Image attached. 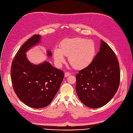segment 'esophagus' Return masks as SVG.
Masks as SVG:
<instances>
[{
	"label": "esophagus",
	"mask_w": 133,
	"mask_h": 133,
	"mask_svg": "<svg viewBox=\"0 0 133 133\" xmlns=\"http://www.w3.org/2000/svg\"><path fill=\"white\" fill-rule=\"evenodd\" d=\"M71 75V73H69V72H65V74H64V76L65 77H68V76H70Z\"/></svg>",
	"instance_id": "obj_1"
}]
</instances>
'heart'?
<instances>
[{"label":"heart","mask_w":133,"mask_h":133,"mask_svg":"<svg viewBox=\"0 0 133 133\" xmlns=\"http://www.w3.org/2000/svg\"><path fill=\"white\" fill-rule=\"evenodd\" d=\"M95 51V45L92 40L75 38L63 40L60 45V48H54L53 56L58 67H61L65 62V56L68 57L69 62L73 68L82 69L92 62Z\"/></svg>","instance_id":"b5f03b06"}]
</instances>
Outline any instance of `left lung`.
<instances>
[{"mask_svg": "<svg viewBox=\"0 0 133 133\" xmlns=\"http://www.w3.org/2000/svg\"><path fill=\"white\" fill-rule=\"evenodd\" d=\"M75 90L87 107L96 109L107 104L119 84V62L110 46L101 40L99 52L91 64L76 75Z\"/></svg>", "mask_w": 133, "mask_h": 133, "instance_id": "1", "label": "left lung"}]
</instances>
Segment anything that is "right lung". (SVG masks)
Listing matches in <instances>:
<instances>
[{
  "instance_id": "add662e5",
  "label": "right lung",
  "mask_w": 133,
  "mask_h": 133,
  "mask_svg": "<svg viewBox=\"0 0 133 133\" xmlns=\"http://www.w3.org/2000/svg\"><path fill=\"white\" fill-rule=\"evenodd\" d=\"M41 36L34 35L20 48L11 68L14 90L18 98L29 107L39 109L47 107L57 93L64 74L49 62L35 64L30 62L26 52L41 42ZM48 57L52 56L46 51Z\"/></svg>"
}]
</instances>
